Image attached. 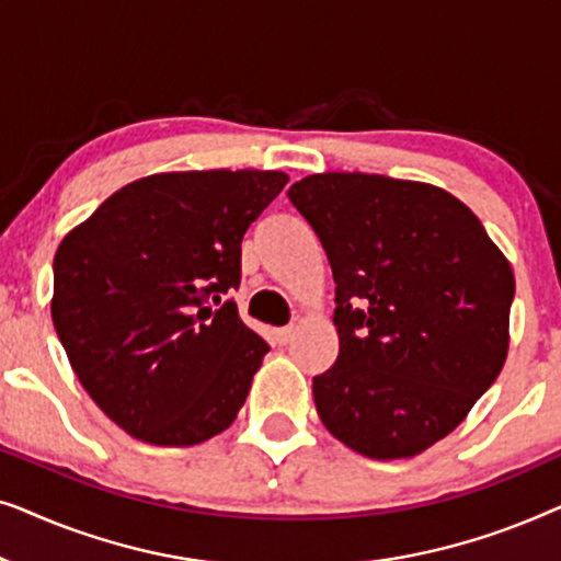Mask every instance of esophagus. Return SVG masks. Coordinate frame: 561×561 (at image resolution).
<instances>
[{"instance_id":"1","label":"esophagus","mask_w":561,"mask_h":561,"mask_svg":"<svg viewBox=\"0 0 561 561\" xmlns=\"http://www.w3.org/2000/svg\"><path fill=\"white\" fill-rule=\"evenodd\" d=\"M294 332H296L294 327H280V329H275V340H278V344H288L290 340H294Z\"/></svg>"}]
</instances>
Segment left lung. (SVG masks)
I'll return each mask as SVG.
<instances>
[{"label":"left lung","mask_w":561,"mask_h":561,"mask_svg":"<svg viewBox=\"0 0 561 561\" xmlns=\"http://www.w3.org/2000/svg\"><path fill=\"white\" fill-rule=\"evenodd\" d=\"M288 198L336 283L340 357L313 378L321 421L370 459L421 455L503 370L508 260L459 198L426 183L317 173Z\"/></svg>","instance_id":"obj_1"}]
</instances>
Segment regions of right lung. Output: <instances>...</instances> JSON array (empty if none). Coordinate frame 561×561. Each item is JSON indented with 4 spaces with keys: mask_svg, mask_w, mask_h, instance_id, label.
<instances>
[{
    "mask_svg": "<svg viewBox=\"0 0 561 561\" xmlns=\"http://www.w3.org/2000/svg\"><path fill=\"white\" fill-rule=\"evenodd\" d=\"M288 175L158 173L112 194L53 260V324L76 378L135 439L225 432L267 355L229 298L242 237Z\"/></svg>",
    "mask_w": 561,
    "mask_h": 561,
    "instance_id": "add662e5",
    "label": "right lung"
}]
</instances>
